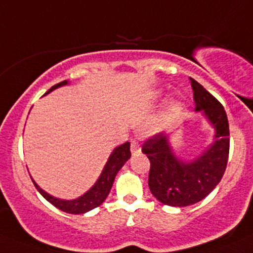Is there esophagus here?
<instances>
[{"label": "esophagus", "mask_w": 253, "mask_h": 253, "mask_svg": "<svg viewBox=\"0 0 253 253\" xmlns=\"http://www.w3.org/2000/svg\"><path fill=\"white\" fill-rule=\"evenodd\" d=\"M131 152H132V154L141 153V146H139L138 139L137 138L131 139Z\"/></svg>", "instance_id": "34e87169"}]
</instances>
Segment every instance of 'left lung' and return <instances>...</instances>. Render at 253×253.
Masks as SVG:
<instances>
[{
	"label": "left lung",
	"instance_id": "1",
	"mask_svg": "<svg viewBox=\"0 0 253 253\" xmlns=\"http://www.w3.org/2000/svg\"><path fill=\"white\" fill-rule=\"evenodd\" d=\"M190 83L195 111L202 112L215 129L214 142L189 162L175 156L167 133L154 134L142 147V152L151 162V193L169 207H188L208 197L221 180L229 158L230 131L224 107L203 85L192 78Z\"/></svg>",
	"mask_w": 253,
	"mask_h": 253
}]
</instances>
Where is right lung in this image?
<instances>
[{
    "mask_svg": "<svg viewBox=\"0 0 253 253\" xmlns=\"http://www.w3.org/2000/svg\"><path fill=\"white\" fill-rule=\"evenodd\" d=\"M68 84H69L68 80L59 83V84L51 86L44 95L49 94V92H51L53 90L58 89V87L60 86H64V85ZM129 157H131L129 142H125L121 146L116 147V148L112 151V153L110 154L109 159H107L106 164H105L104 169H102L101 174H100L96 183H95L85 194L77 198V199H59V198H55L53 197V195L48 194L46 192H44L43 189H42L33 179H32V181H33L37 190L43 195L44 199L48 200L50 204H53L54 207L58 208L59 210H61V211L64 212H69V214H85V212L95 209V208H97L99 205H101L102 203L105 202V199L107 198V195H109L110 190H111L112 188L115 176L119 173L120 169L124 167V164L128 161Z\"/></svg>",
    "mask_w": 253,
    "mask_h": 253,
    "instance_id": "1",
    "label": "right lung"
}]
</instances>
